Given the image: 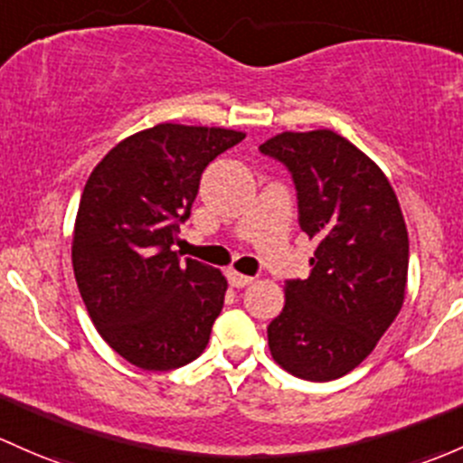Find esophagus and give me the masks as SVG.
Wrapping results in <instances>:
<instances>
[{
  "mask_svg": "<svg viewBox=\"0 0 463 463\" xmlns=\"http://www.w3.org/2000/svg\"><path fill=\"white\" fill-rule=\"evenodd\" d=\"M226 275H228V281H231V284L235 286V288H244V286L252 284V281H255V277L241 275V272H237V270H228Z\"/></svg>",
  "mask_w": 463,
  "mask_h": 463,
  "instance_id": "esophagus-1",
  "label": "esophagus"
}]
</instances>
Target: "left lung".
<instances>
[{
  "instance_id": "8db88e82",
  "label": "left lung",
  "mask_w": 463,
  "mask_h": 463,
  "mask_svg": "<svg viewBox=\"0 0 463 463\" xmlns=\"http://www.w3.org/2000/svg\"><path fill=\"white\" fill-rule=\"evenodd\" d=\"M288 168L299 226L317 241L306 279H286L269 324L284 371L330 382L357 368L402 310L408 232L386 175L333 130L281 133L260 146Z\"/></svg>"
}]
</instances>
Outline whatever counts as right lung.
Here are the masks:
<instances>
[{"instance_id":"right-lung-1","label":"right lung","mask_w":463,"mask_h":463,"mask_svg":"<svg viewBox=\"0 0 463 463\" xmlns=\"http://www.w3.org/2000/svg\"><path fill=\"white\" fill-rule=\"evenodd\" d=\"M244 133L157 124L97 164L81 193L72 270L97 333L144 371L186 366L206 348L226 277L173 250L208 164Z\"/></svg>"}]
</instances>
